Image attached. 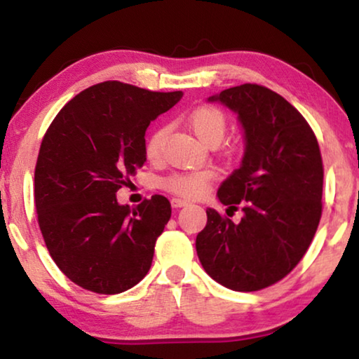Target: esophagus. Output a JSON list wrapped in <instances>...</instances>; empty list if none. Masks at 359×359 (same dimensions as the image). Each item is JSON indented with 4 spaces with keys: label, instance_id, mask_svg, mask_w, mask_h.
Here are the masks:
<instances>
[{
    "label": "esophagus",
    "instance_id": "1",
    "mask_svg": "<svg viewBox=\"0 0 359 359\" xmlns=\"http://www.w3.org/2000/svg\"><path fill=\"white\" fill-rule=\"evenodd\" d=\"M189 203L188 201H184V199H178V198H173L171 199V205H173L175 209H178V208H184V205H188Z\"/></svg>",
    "mask_w": 359,
    "mask_h": 359
}]
</instances>
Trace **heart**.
Segmentation results:
<instances>
[{
    "instance_id": "heart-1",
    "label": "heart",
    "mask_w": 359,
    "mask_h": 359,
    "mask_svg": "<svg viewBox=\"0 0 359 359\" xmlns=\"http://www.w3.org/2000/svg\"><path fill=\"white\" fill-rule=\"evenodd\" d=\"M188 124L191 130L199 137L204 144H219L222 140L227 129V119L222 114V111L215 109V107H199L193 114L189 116ZM166 135L165 127L156 129L154 134L149 137L145 145V151L149 158H156L160 155L161 144ZM214 180V171L210 170H196V171H186V173H175L166 176L160 181L161 188L170 191V193L178 194L181 198H201L205 191L209 189V184Z\"/></svg>"
}]
</instances>
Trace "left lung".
Segmentation results:
<instances>
[{
	"mask_svg": "<svg viewBox=\"0 0 359 359\" xmlns=\"http://www.w3.org/2000/svg\"><path fill=\"white\" fill-rule=\"evenodd\" d=\"M209 101L233 111L243 129L242 163L217 191L229 209L240 204L243 217L233 224L205 210L196 252L214 281L232 291H259L287 276L316 235L322 215L320 149L301 112L268 88L245 83Z\"/></svg>",
	"mask_w": 359,
	"mask_h": 359,
	"instance_id": "1",
	"label": "left lung"
}]
</instances>
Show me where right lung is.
<instances>
[{
  "label": "right lung",
  "mask_w": 359,
  "mask_h": 359,
  "mask_svg": "<svg viewBox=\"0 0 359 359\" xmlns=\"http://www.w3.org/2000/svg\"><path fill=\"white\" fill-rule=\"evenodd\" d=\"M181 91L104 81L68 101L39 150L34 198L48 253L88 291L119 294L145 278L171 204L155 194L135 209L116 193L147 160L145 130Z\"/></svg>",
  "instance_id": "right-lung-1"
}]
</instances>
